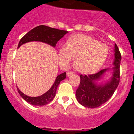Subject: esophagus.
<instances>
[{
  "label": "esophagus",
  "mask_w": 134,
  "mask_h": 134,
  "mask_svg": "<svg viewBox=\"0 0 134 134\" xmlns=\"http://www.w3.org/2000/svg\"><path fill=\"white\" fill-rule=\"evenodd\" d=\"M72 74H73V72H72V71H68V72H66V75H67V76H70Z\"/></svg>",
  "instance_id": "34e87169"
}]
</instances>
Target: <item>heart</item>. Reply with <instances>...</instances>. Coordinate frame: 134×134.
<instances>
[{
	"label": "heart",
	"mask_w": 134,
	"mask_h": 134,
	"mask_svg": "<svg viewBox=\"0 0 134 134\" xmlns=\"http://www.w3.org/2000/svg\"><path fill=\"white\" fill-rule=\"evenodd\" d=\"M108 47L88 35L78 34L70 37L68 43L62 44L58 51V59L66 66L74 59L76 70L82 74H93L103 65L108 55Z\"/></svg>",
	"instance_id": "b5f03b06"
}]
</instances>
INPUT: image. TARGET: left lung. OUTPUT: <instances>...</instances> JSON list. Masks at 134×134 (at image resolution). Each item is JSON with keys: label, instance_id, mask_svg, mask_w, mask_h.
Segmentation results:
<instances>
[{"label": "left lung", "instance_id": "1", "mask_svg": "<svg viewBox=\"0 0 134 134\" xmlns=\"http://www.w3.org/2000/svg\"><path fill=\"white\" fill-rule=\"evenodd\" d=\"M114 60L112 76L105 82H99L108 70L103 69L98 73L90 75H80V82L76 91L78 102L88 108H96L111 97L118 87L120 80L119 68L121 55L118 46H114Z\"/></svg>", "mask_w": 134, "mask_h": 134}]
</instances>
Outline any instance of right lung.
<instances>
[{
    "instance_id": "obj_1",
    "label": "right lung",
    "mask_w": 134,
    "mask_h": 134,
    "mask_svg": "<svg viewBox=\"0 0 134 134\" xmlns=\"http://www.w3.org/2000/svg\"><path fill=\"white\" fill-rule=\"evenodd\" d=\"M68 33V32L67 31L52 28L46 25L37 26L29 31L21 39L17 48H19L21 45L30 41H41L43 43H48L55 48L57 42ZM66 72L60 74V75L58 76L52 87L46 93L39 97H29L22 93L18 88L17 90L21 97L27 103H29L32 105L42 106L48 104L54 99L55 96L58 86L60 83V82L66 79Z\"/></svg>"
}]
</instances>
